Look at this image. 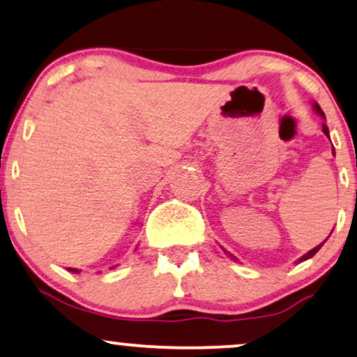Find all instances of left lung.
Wrapping results in <instances>:
<instances>
[{
  "mask_svg": "<svg viewBox=\"0 0 357 357\" xmlns=\"http://www.w3.org/2000/svg\"><path fill=\"white\" fill-rule=\"evenodd\" d=\"M314 110H315V112L319 114V116H322L324 119H326V116H324V112H322V109H321V105H319V104H314ZM322 130H324V134H326V136L329 137V129H327V126H326V124H322ZM333 153H334V147H333ZM331 233H333V231H331ZM329 236H331V235H329ZM329 236H327V238H329ZM327 238H326V240H327ZM326 240H324L321 245H317V247L310 250V252H307L304 257H301V258H298V261H304V260H309V258H312V257L315 255V253H317L319 250H321L322 245L326 243ZM230 257H233V255H230ZM233 258H235V257H233ZM235 260H236V258H235Z\"/></svg>",
  "mask_w": 357,
  "mask_h": 357,
  "instance_id": "8db88e82",
  "label": "left lung"
}]
</instances>
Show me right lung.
<instances>
[{"instance_id":"right-lung-1","label":"right lung","mask_w":357,"mask_h":357,"mask_svg":"<svg viewBox=\"0 0 357 357\" xmlns=\"http://www.w3.org/2000/svg\"><path fill=\"white\" fill-rule=\"evenodd\" d=\"M68 270H70V272H73V273H79V270H77V268H68Z\"/></svg>"}]
</instances>
